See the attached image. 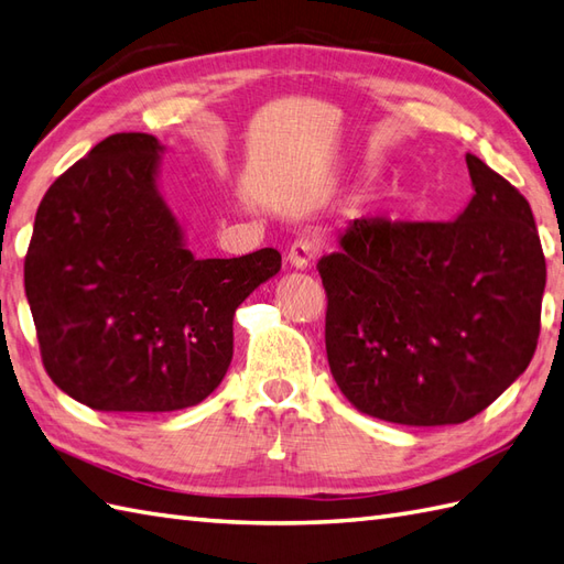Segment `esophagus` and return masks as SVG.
Segmentation results:
<instances>
[{
  "mask_svg": "<svg viewBox=\"0 0 564 564\" xmlns=\"http://www.w3.org/2000/svg\"><path fill=\"white\" fill-rule=\"evenodd\" d=\"M318 253V239L314 236H302V239H296L290 250H286V260H290V265L296 270H306L311 265V260L316 258Z\"/></svg>",
  "mask_w": 564,
  "mask_h": 564,
  "instance_id": "esophagus-1",
  "label": "esophagus"
}]
</instances>
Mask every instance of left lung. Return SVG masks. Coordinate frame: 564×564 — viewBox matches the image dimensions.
<instances>
[{"label":"left lung","mask_w":564,"mask_h":564,"mask_svg":"<svg viewBox=\"0 0 564 564\" xmlns=\"http://www.w3.org/2000/svg\"><path fill=\"white\" fill-rule=\"evenodd\" d=\"M466 164L475 193L454 221L355 219L318 260L328 365L365 415L466 422L535 352L545 258L531 205L478 156Z\"/></svg>","instance_id":"left-lung-1"}]
</instances>
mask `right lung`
I'll use <instances>...</instances> for the list:
<instances>
[{"label": "right lung", "mask_w": 564, "mask_h": 564, "mask_svg": "<svg viewBox=\"0 0 564 564\" xmlns=\"http://www.w3.org/2000/svg\"><path fill=\"white\" fill-rule=\"evenodd\" d=\"M154 134L120 132L50 185L23 284L47 377L101 412L203 403L234 357V314L282 256L199 260L159 191Z\"/></svg>", "instance_id": "add662e5"}]
</instances>
